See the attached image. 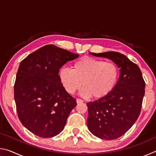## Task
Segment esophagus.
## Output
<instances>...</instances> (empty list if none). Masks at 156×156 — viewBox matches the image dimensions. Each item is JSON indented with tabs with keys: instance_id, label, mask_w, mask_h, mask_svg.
<instances>
[{
	"instance_id": "34e87169",
	"label": "esophagus",
	"mask_w": 156,
	"mask_h": 156,
	"mask_svg": "<svg viewBox=\"0 0 156 156\" xmlns=\"http://www.w3.org/2000/svg\"><path fill=\"white\" fill-rule=\"evenodd\" d=\"M76 102H77L78 104L82 103V102H83V100L80 99V98H77V99H76Z\"/></svg>"
}]
</instances>
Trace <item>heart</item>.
<instances>
[{
	"instance_id": "1",
	"label": "heart",
	"mask_w": 156,
	"mask_h": 156,
	"mask_svg": "<svg viewBox=\"0 0 156 156\" xmlns=\"http://www.w3.org/2000/svg\"><path fill=\"white\" fill-rule=\"evenodd\" d=\"M119 76V67L115 62L89 56L76 60L72 69L63 68L59 73L60 82L69 94H74L83 83L82 94L94 98L109 94L115 87Z\"/></svg>"
}]
</instances>
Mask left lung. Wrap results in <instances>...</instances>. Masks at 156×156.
<instances>
[{"mask_svg": "<svg viewBox=\"0 0 156 156\" xmlns=\"http://www.w3.org/2000/svg\"><path fill=\"white\" fill-rule=\"evenodd\" d=\"M107 58L120 68V76L109 94L87 103V126L92 133L103 140H114L124 135L138 119L145 93V82L138 65L119 52L91 53Z\"/></svg>", "mask_w": 156, "mask_h": 156, "instance_id": "8db88e82", "label": "left lung"}]
</instances>
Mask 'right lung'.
Listing matches in <instances>:
<instances>
[{"mask_svg":"<svg viewBox=\"0 0 156 156\" xmlns=\"http://www.w3.org/2000/svg\"><path fill=\"white\" fill-rule=\"evenodd\" d=\"M79 55L54 44L41 47L20 62L14 84L18 118L41 138H51L64 129L77 103L60 80V69Z\"/></svg>","mask_w":156,"mask_h":156,"instance_id":"right-lung-1","label":"right lung"}]
</instances>
